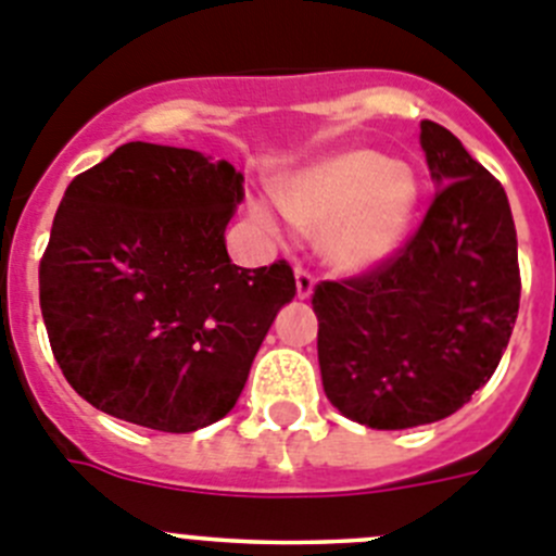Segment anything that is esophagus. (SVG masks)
<instances>
[{
    "mask_svg": "<svg viewBox=\"0 0 556 556\" xmlns=\"http://www.w3.org/2000/svg\"><path fill=\"white\" fill-rule=\"evenodd\" d=\"M296 293H299V299H309V293H313V288H315V277L309 271H304V268H299L296 266Z\"/></svg>",
    "mask_w": 556,
    "mask_h": 556,
    "instance_id": "esophagus-1",
    "label": "esophagus"
}]
</instances>
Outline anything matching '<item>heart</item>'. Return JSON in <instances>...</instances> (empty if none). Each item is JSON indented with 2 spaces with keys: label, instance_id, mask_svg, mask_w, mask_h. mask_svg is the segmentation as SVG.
Segmentation results:
<instances>
[{
  "label": "heart",
  "instance_id": "obj_1",
  "mask_svg": "<svg viewBox=\"0 0 556 556\" xmlns=\"http://www.w3.org/2000/svg\"><path fill=\"white\" fill-rule=\"evenodd\" d=\"M285 216L318 232L321 257L340 274H365L402 249L418 207V177L407 163L371 149L329 154L279 188ZM252 218L271 235L282 222L266 202Z\"/></svg>",
  "mask_w": 556,
  "mask_h": 556
}]
</instances>
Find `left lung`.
I'll return each instance as SVG.
<instances>
[{
    "label": "left lung",
    "mask_w": 556,
    "mask_h": 556,
    "mask_svg": "<svg viewBox=\"0 0 556 556\" xmlns=\"http://www.w3.org/2000/svg\"><path fill=\"white\" fill-rule=\"evenodd\" d=\"M421 147L440 185L421 227L382 266L313 290L324 393L371 429L457 413L496 371L521 302L502 182L440 124L421 122Z\"/></svg>",
    "instance_id": "1"
}]
</instances>
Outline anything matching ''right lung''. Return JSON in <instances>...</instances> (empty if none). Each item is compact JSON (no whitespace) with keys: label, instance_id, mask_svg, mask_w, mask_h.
Instances as JSON below:
<instances>
[{"label":"right lung","instance_id":"obj_1","mask_svg":"<svg viewBox=\"0 0 556 556\" xmlns=\"http://www.w3.org/2000/svg\"><path fill=\"white\" fill-rule=\"evenodd\" d=\"M243 174L202 152L132 141L77 174L38 268L60 371L102 413L197 432L229 413L293 268L235 266L224 229Z\"/></svg>","mask_w":556,"mask_h":556}]
</instances>
